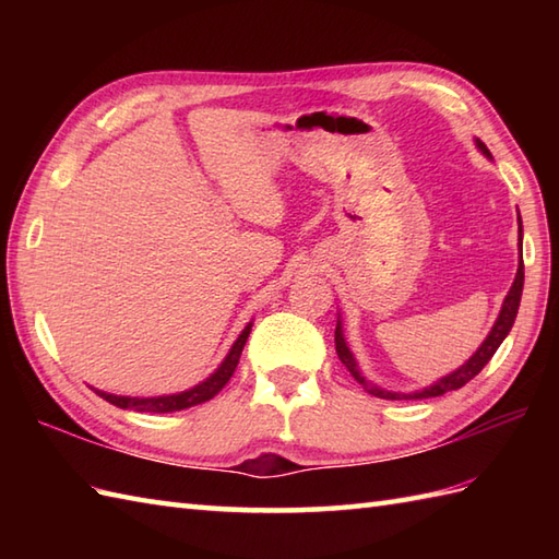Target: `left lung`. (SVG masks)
<instances>
[{"label":"left lung","instance_id":"8db88e82","mask_svg":"<svg viewBox=\"0 0 559 559\" xmlns=\"http://www.w3.org/2000/svg\"><path fill=\"white\" fill-rule=\"evenodd\" d=\"M476 146H478V151L483 153L485 158H492L488 146H485L480 139H476ZM521 242H524V228H521V216H519V269H516V276H514L512 288H509V293H507V298L502 302V310H500V317H497V322L492 324L490 334L485 336V341L480 343V348L473 353L471 358L463 362L461 367H456L454 372H449L447 377L437 379V382L430 384V386L418 389V391H408V394H403V391H389V389H382V386H377L372 382H367V379L360 372L358 360H355V355L348 348L346 336H343V324H341V314H338L334 341H336V353H338L341 362L346 365L348 372L365 386L367 394L379 396V399H391V401H401V399H432V396H442V394H447V391H454V389H461L463 384H468L471 379L476 377L483 370V367L490 362V358L497 353V348L502 346V341L507 338V334L514 326V319H516V312H519V302H521V290H524V254H521Z\"/></svg>","mask_w":559,"mask_h":559}]
</instances>
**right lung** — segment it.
<instances>
[{
	"mask_svg": "<svg viewBox=\"0 0 559 559\" xmlns=\"http://www.w3.org/2000/svg\"><path fill=\"white\" fill-rule=\"evenodd\" d=\"M249 331H252V322H249L242 334L237 336V341L233 343V348L225 355L223 362L216 367V372H211L204 382H199L197 386L180 391V394H168V396H148V399H141V396H117V394H108V391H100V389H93L96 394L105 401H110L112 406L117 408H127V411H136V413H173V411H185V408H192L199 406V403H204L209 399H213L218 394V391L228 384V379L233 377L237 362H240V355L242 348L247 343Z\"/></svg>",
	"mask_w": 559,
	"mask_h": 559,
	"instance_id": "obj_1",
	"label": "right lung"
}]
</instances>
